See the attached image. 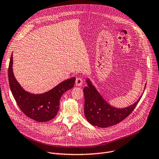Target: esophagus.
Returning a JSON list of instances; mask_svg holds the SVG:
<instances>
[{
    "mask_svg": "<svg viewBox=\"0 0 159 159\" xmlns=\"http://www.w3.org/2000/svg\"><path fill=\"white\" fill-rule=\"evenodd\" d=\"M83 84V80L80 77H78L76 78V80H75V84L77 86H81L82 84Z\"/></svg>",
    "mask_w": 159,
    "mask_h": 159,
    "instance_id": "obj_1",
    "label": "esophagus"
}]
</instances>
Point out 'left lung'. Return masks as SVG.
Returning a JSON list of instances; mask_svg holds the SVG:
<instances>
[{
    "label": "left lung",
    "instance_id": "8db88e82",
    "mask_svg": "<svg viewBox=\"0 0 159 159\" xmlns=\"http://www.w3.org/2000/svg\"><path fill=\"white\" fill-rule=\"evenodd\" d=\"M86 83L88 86L84 88L85 117L91 124L99 127H110L125 119L134 110L144 93L133 105L120 108L110 105L100 94L90 79H86Z\"/></svg>",
    "mask_w": 159,
    "mask_h": 159
}]
</instances>
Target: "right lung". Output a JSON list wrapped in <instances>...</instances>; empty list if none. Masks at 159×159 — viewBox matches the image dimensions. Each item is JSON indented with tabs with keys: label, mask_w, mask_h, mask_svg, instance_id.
<instances>
[{
	"label": "right lung",
	"mask_w": 159,
	"mask_h": 159,
	"mask_svg": "<svg viewBox=\"0 0 159 159\" xmlns=\"http://www.w3.org/2000/svg\"><path fill=\"white\" fill-rule=\"evenodd\" d=\"M12 54L8 69V78L12 94L20 110L28 117L39 122L54 118L60 108V100L66 91L73 88L75 78L65 80L52 89L42 94H33L25 91L14 75Z\"/></svg>",
	"instance_id": "1"
}]
</instances>
